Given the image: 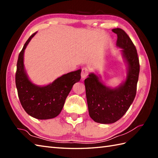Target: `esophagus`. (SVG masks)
<instances>
[{"label": "esophagus", "instance_id": "esophagus-1", "mask_svg": "<svg viewBox=\"0 0 158 158\" xmlns=\"http://www.w3.org/2000/svg\"><path fill=\"white\" fill-rule=\"evenodd\" d=\"M89 70L87 68H83L81 70V76L82 79H85L87 77H88V74H89Z\"/></svg>", "mask_w": 158, "mask_h": 158}]
</instances>
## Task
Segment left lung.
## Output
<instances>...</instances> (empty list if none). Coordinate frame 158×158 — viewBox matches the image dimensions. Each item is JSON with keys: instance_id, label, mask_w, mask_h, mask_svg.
Here are the masks:
<instances>
[{"instance_id": "8db88e82", "label": "left lung", "mask_w": 158, "mask_h": 158, "mask_svg": "<svg viewBox=\"0 0 158 158\" xmlns=\"http://www.w3.org/2000/svg\"><path fill=\"white\" fill-rule=\"evenodd\" d=\"M112 31L117 35L116 45L122 49L127 65L126 81L110 88L101 82L100 77L90 73L84 81L89 116L94 122L105 124L115 123L128 110L135 98L140 71L138 54L132 40L122 29Z\"/></svg>"}]
</instances>
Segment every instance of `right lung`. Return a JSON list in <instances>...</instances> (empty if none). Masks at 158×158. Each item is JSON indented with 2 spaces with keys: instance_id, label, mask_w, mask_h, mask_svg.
<instances>
[{
  "instance_id": "add662e5",
  "label": "right lung",
  "mask_w": 158,
  "mask_h": 158,
  "mask_svg": "<svg viewBox=\"0 0 158 158\" xmlns=\"http://www.w3.org/2000/svg\"><path fill=\"white\" fill-rule=\"evenodd\" d=\"M36 33L30 36L19 54L15 85L19 101L25 111L36 119H49L54 118L61 112L73 85L80 81L81 70L63 75L45 86H39L32 83L24 69L23 53Z\"/></svg>"
}]
</instances>
